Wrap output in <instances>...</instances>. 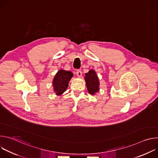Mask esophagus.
Returning <instances> with one entry per match:
<instances>
[{
  "label": "esophagus",
  "instance_id": "obj_1",
  "mask_svg": "<svg viewBox=\"0 0 158 158\" xmlns=\"http://www.w3.org/2000/svg\"><path fill=\"white\" fill-rule=\"evenodd\" d=\"M76 74H77V76L78 77H81L82 74V72H81V71L77 70V71H76Z\"/></svg>",
  "mask_w": 158,
  "mask_h": 158
}]
</instances>
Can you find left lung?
Segmentation results:
<instances>
[{
  "label": "left lung",
  "mask_w": 158,
  "mask_h": 158,
  "mask_svg": "<svg viewBox=\"0 0 158 158\" xmlns=\"http://www.w3.org/2000/svg\"><path fill=\"white\" fill-rule=\"evenodd\" d=\"M84 77L88 93L91 95H95L99 91L100 82L96 71L93 69L89 70L85 74Z\"/></svg>",
  "instance_id": "8db88e82"
}]
</instances>
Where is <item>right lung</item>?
Masks as SVG:
<instances>
[{"label":"right lung","mask_w":158,"mask_h":158,"mask_svg":"<svg viewBox=\"0 0 158 158\" xmlns=\"http://www.w3.org/2000/svg\"><path fill=\"white\" fill-rule=\"evenodd\" d=\"M73 76V74L71 71L60 69L55 75L53 81V90L57 96L62 94L69 85V82Z\"/></svg>","instance_id":"add662e5"}]
</instances>
